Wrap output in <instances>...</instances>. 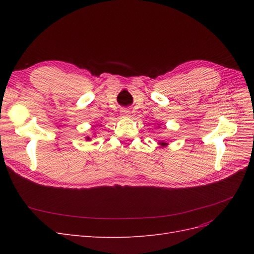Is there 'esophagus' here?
Instances as JSON below:
<instances>
[{"mask_svg": "<svg viewBox=\"0 0 254 254\" xmlns=\"http://www.w3.org/2000/svg\"><path fill=\"white\" fill-rule=\"evenodd\" d=\"M121 117L125 118V119L131 118V113H130V111L128 109H122L121 110Z\"/></svg>", "mask_w": 254, "mask_h": 254, "instance_id": "esophagus-1", "label": "esophagus"}]
</instances>
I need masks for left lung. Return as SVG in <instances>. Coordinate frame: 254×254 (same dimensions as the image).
I'll return each mask as SVG.
<instances>
[{
	"mask_svg": "<svg viewBox=\"0 0 254 254\" xmlns=\"http://www.w3.org/2000/svg\"><path fill=\"white\" fill-rule=\"evenodd\" d=\"M158 144L160 145V147H165V146L168 145V143H166L164 141H160V142H158Z\"/></svg>",
	"mask_w": 254,
	"mask_h": 254,
	"instance_id": "obj_1",
	"label": "left lung"
}]
</instances>
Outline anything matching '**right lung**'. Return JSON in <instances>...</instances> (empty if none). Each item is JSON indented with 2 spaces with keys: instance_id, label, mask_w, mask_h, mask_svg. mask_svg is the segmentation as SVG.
<instances>
[{
  "instance_id": "right-lung-1",
  "label": "right lung",
  "mask_w": 254,
  "mask_h": 254,
  "mask_svg": "<svg viewBox=\"0 0 254 254\" xmlns=\"http://www.w3.org/2000/svg\"><path fill=\"white\" fill-rule=\"evenodd\" d=\"M86 140H87V141H91V137H90V136H87Z\"/></svg>"
}]
</instances>
